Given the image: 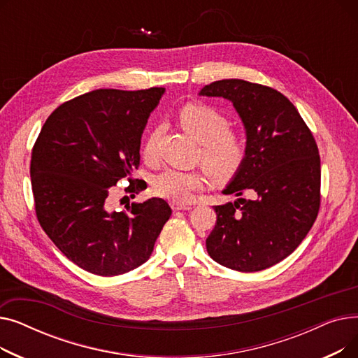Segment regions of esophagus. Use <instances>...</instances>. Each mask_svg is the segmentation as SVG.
<instances>
[{"label":"esophagus","mask_w":358,"mask_h":358,"mask_svg":"<svg viewBox=\"0 0 358 358\" xmlns=\"http://www.w3.org/2000/svg\"><path fill=\"white\" fill-rule=\"evenodd\" d=\"M173 210H190L192 206H184V204H173Z\"/></svg>","instance_id":"34e87169"}]
</instances>
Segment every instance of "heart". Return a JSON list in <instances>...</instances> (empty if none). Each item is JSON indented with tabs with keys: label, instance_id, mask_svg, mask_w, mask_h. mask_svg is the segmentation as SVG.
<instances>
[{
	"label": "heart",
	"instance_id": "1",
	"mask_svg": "<svg viewBox=\"0 0 358 358\" xmlns=\"http://www.w3.org/2000/svg\"><path fill=\"white\" fill-rule=\"evenodd\" d=\"M180 123L199 143L200 158L208 173L217 180L232 177L245 158V145L239 135L228 130V119L220 111L204 104L185 106ZM159 131L154 130L145 141L142 155L146 161L157 157ZM203 187V177L196 171L165 169L152 180L154 193L176 204L189 203Z\"/></svg>",
	"mask_w": 358,
	"mask_h": 358
}]
</instances>
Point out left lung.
Returning <instances> with one entry per match:
<instances>
[{
  "mask_svg": "<svg viewBox=\"0 0 358 358\" xmlns=\"http://www.w3.org/2000/svg\"><path fill=\"white\" fill-rule=\"evenodd\" d=\"M199 96L229 100L245 129V158L215 206L216 224L206 239L220 266L252 273L289 257L310 231L319 210L321 159L309 127L283 94L243 80L204 85Z\"/></svg>",
  "mask_w": 358,
  "mask_h": 358,
  "instance_id": "obj_1",
  "label": "left lung"
}]
</instances>
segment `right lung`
Segmentation results:
<instances>
[{
    "mask_svg": "<svg viewBox=\"0 0 358 358\" xmlns=\"http://www.w3.org/2000/svg\"><path fill=\"white\" fill-rule=\"evenodd\" d=\"M165 88L96 90L56 108L45 122L30 161L41 227L59 251L83 270L111 277L142 266L171 208L162 199L110 209L111 187L139 166L141 139ZM135 197V194H131Z\"/></svg>",
    "mask_w": 358,
    "mask_h": 358,
    "instance_id": "right-lung-1",
    "label": "right lung"
}]
</instances>
